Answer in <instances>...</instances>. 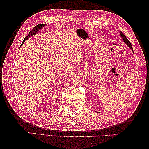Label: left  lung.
I'll return each instance as SVG.
<instances>
[{"label": "left lung", "instance_id": "obj_1", "mask_svg": "<svg viewBox=\"0 0 149 149\" xmlns=\"http://www.w3.org/2000/svg\"><path fill=\"white\" fill-rule=\"evenodd\" d=\"M120 36H121V38H122L123 41V42H124L126 44V45H127L129 47V48H130L132 50V51L133 52V49H132V45L131 44V43L129 42V41L128 40V39L125 37V36L124 35V34L122 33V32L121 31H120Z\"/></svg>", "mask_w": 149, "mask_h": 149}]
</instances>
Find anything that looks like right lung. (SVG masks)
I'll list each match as a JSON object with an SVG mask.
<instances>
[{"label": "right lung", "mask_w": 149, "mask_h": 149, "mask_svg": "<svg viewBox=\"0 0 149 149\" xmlns=\"http://www.w3.org/2000/svg\"><path fill=\"white\" fill-rule=\"evenodd\" d=\"M45 26H46V24H40L37 25V26H36V27H34L33 28V29H32V31H31L30 32H29V33L27 34V35L26 36V38H25L24 40H23V42H22V44H21V45H23V44L24 43V42H26V40H28V38H29L32 37V36H34V35H35L36 34L38 33L39 31L41 30V29H42L44 27H45Z\"/></svg>", "instance_id": "1"}]
</instances>
